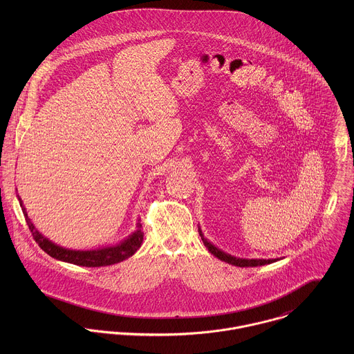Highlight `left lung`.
Instances as JSON below:
<instances>
[{
	"label": "left lung",
	"mask_w": 354,
	"mask_h": 354,
	"mask_svg": "<svg viewBox=\"0 0 354 354\" xmlns=\"http://www.w3.org/2000/svg\"><path fill=\"white\" fill-rule=\"evenodd\" d=\"M199 234L202 237L203 244L207 247V250L209 252L212 253L214 256H216L218 259H221L222 261H226V263H229L232 266H237V267H257V266L270 264V263H274V261L278 260V259H267V260L266 259H240V257H236V256H232L229 253L221 251L219 248L212 245L209 241H207V239H204L201 229H199Z\"/></svg>",
	"instance_id": "8db88e82"
}]
</instances>
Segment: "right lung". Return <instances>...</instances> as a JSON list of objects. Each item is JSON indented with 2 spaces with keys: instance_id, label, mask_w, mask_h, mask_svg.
Wrapping results in <instances>:
<instances>
[{
  "instance_id": "1",
  "label": "right lung",
  "mask_w": 354,
  "mask_h": 354,
  "mask_svg": "<svg viewBox=\"0 0 354 354\" xmlns=\"http://www.w3.org/2000/svg\"><path fill=\"white\" fill-rule=\"evenodd\" d=\"M20 207L23 209L26 222L32 233L34 240L38 243V245L48 253L51 257L61 260V261H66V263H72L76 266H83V267H103V266H110V264H115L120 263L128 257H131L133 253L136 252L142 243H143V236L145 233L142 232V225L138 223V229L136 232H133L127 240L121 241L117 245H111V247H106V248H100V250H90V251H75V250H68V248H62L54 243H51L49 239L44 237L32 225L31 219L27 215V211L23 205L21 199L19 198Z\"/></svg>"
}]
</instances>
